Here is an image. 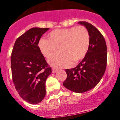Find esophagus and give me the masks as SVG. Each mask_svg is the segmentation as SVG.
Wrapping results in <instances>:
<instances>
[{"instance_id": "1", "label": "esophagus", "mask_w": 120, "mask_h": 120, "mask_svg": "<svg viewBox=\"0 0 120 120\" xmlns=\"http://www.w3.org/2000/svg\"><path fill=\"white\" fill-rule=\"evenodd\" d=\"M56 71H57V69H56V68H52V73H55Z\"/></svg>"}]
</instances>
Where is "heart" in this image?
<instances>
[{
    "instance_id": "heart-1",
    "label": "heart",
    "mask_w": 120,
    "mask_h": 120,
    "mask_svg": "<svg viewBox=\"0 0 120 120\" xmlns=\"http://www.w3.org/2000/svg\"><path fill=\"white\" fill-rule=\"evenodd\" d=\"M49 38L40 39L38 47L47 58L56 53L60 48L61 52L49 60L50 65L55 67H68L72 61L77 62L85 56L90 46V34L83 26L55 29L50 32Z\"/></svg>"
}]
</instances>
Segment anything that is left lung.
<instances>
[{
    "label": "left lung",
    "instance_id": "obj_1",
    "mask_svg": "<svg viewBox=\"0 0 120 120\" xmlns=\"http://www.w3.org/2000/svg\"><path fill=\"white\" fill-rule=\"evenodd\" d=\"M78 23L88 31L90 46L85 58L76 67L65 70L67 76L63 85L73 92L83 93L95 87L103 76L106 68L107 47L103 36L96 27L86 22Z\"/></svg>",
    "mask_w": 120,
    "mask_h": 120
}]
</instances>
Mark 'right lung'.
Segmentation results:
<instances>
[{
    "mask_svg": "<svg viewBox=\"0 0 120 120\" xmlns=\"http://www.w3.org/2000/svg\"><path fill=\"white\" fill-rule=\"evenodd\" d=\"M49 28L32 27L15 42L11 57L12 80L24 100L32 105L45 96V81L52 73L38 47L41 37Z\"/></svg>",
    "mask_w": 120,
    "mask_h": 120,
    "instance_id": "right-lung-1",
    "label": "right lung"
}]
</instances>
